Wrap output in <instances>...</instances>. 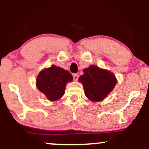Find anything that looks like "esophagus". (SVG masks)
Listing matches in <instances>:
<instances>
[{
    "label": "esophagus",
    "instance_id": "1",
    "mask_svg": "<svg viewBox=\"0 0 149 149\" xmlns=\"http://www.w3.org/2000/svg\"><path fill=\"white\" fill-rule=\"evenodd\" d=\"M78 78H79V75H78L77 74H73V79H74V81H77Z\"/></svg>",
    "mask_w": 149,
    "mask_h": 149
}]
</instances>
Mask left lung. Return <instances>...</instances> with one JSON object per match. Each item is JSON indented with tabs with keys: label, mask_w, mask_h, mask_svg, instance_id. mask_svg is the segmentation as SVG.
Here are the masks:
<instances>
[{
	"label": "left lung",
	"mask_w": 149,
	"mask_h": 149,
	"mask_svg": "<svg viewBox=\"0 0 149 149\" xmlns=\"http://www.w3.org/2000/svg\"><path fill=\"white\" fill-rule=\"evenodd\" d=\"M84 74L79 77L83 84L86 96L92 101H101L115 87L117 79L113 73L98 67L91 65L84 69Z\"/></svg>",
	"instance_id": "obj_1"
}]
</instances>
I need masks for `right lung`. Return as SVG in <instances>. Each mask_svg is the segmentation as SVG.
<instances>
[{
  "label": "right lung",
  "mask_w": 149,
  "mask_h": 149,
  "mask_svg": "<svg viewBox=\"0 0 149 149\" xmlns=\"http://www.w3.org/2000/svg\"><path fill=\"white\" fill-rule=\"evenodd\" d=\"M73 77L68 71L56 65L42 70L36 79V86L50 101H56L64 95L67 83Z\"/></svg>",
  "instance_id": "obj_1"
}]
</instances>
